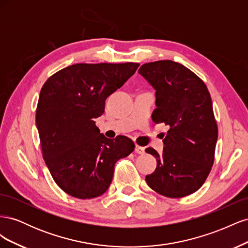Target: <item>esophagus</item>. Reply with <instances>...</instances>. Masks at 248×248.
<instances>
[{"label":"esophagus","instance_id":"esophagus-1","mask_svg":"<svg viewBox=\"0 0 248 248\" xmlns=\"http://www.w3.org/2000/svg\"><path fill=\"white\" fill-rule=\"evenodd\" d=\"M134 152H136L137 154H144L145 153V148L137 145L136 149H134Z\"/></svg>","mask_w":248,"mask_h":248}]
</instances>
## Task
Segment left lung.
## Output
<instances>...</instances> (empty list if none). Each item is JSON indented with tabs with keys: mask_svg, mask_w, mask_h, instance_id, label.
Wrapping results in <instances>:
<instances>
[{
	"mask_svg": "<svg viewBox=\"0 0 248 248\" xmlns=\"http://www.w3.org/2000/svg\"><path fill=\"white\" fill-rule=\"evenodd\" d=\"M139 73L156 90L153 122L170 127L162 154L146 149L157 160L146 182L167 198L189 196L205 183L215 158L218 128L211 96L196 73L170 60L146 63Z\"/></svg>",
	"mask_w": 248,
	"mask_h": 248,
	"instance_id": "left-lung-1",
	"label": "left lung"
}]
</instances>
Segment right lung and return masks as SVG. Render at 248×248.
<instances>
[{
  "label": "right lung",
  "mask_w": 248,
  "mask_h": 248,
  "mask_svg": "<svg viewBox=\"0 0 248 248\" xmlns=\"http://www.w3.org/2000/svg\"><path fill=\"white\" fill-rule=\"evenodd\" d=\"M139 66L74 64L52 74L41 88L36 125L42 157L57 185L69 196H101L111 183L116 162L134 150L127 137L107 139L94 119L103 114L106 99Z\"/></svg>",
  "instance_id": "1"
}]
</instances>
